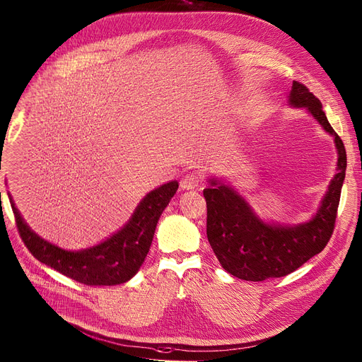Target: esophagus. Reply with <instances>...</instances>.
Wrapping results in <instances>:
<instances>
[{
	"instance_id": "1",
	"label": "esophagus",
	"mask_w": 362,
	"mask_h": 362,
	"mask_svg": "<svg viewBox=\"0 0 362 362\" xmlns=\"http://www.w3.org/2000/svg\"><path fill=\"white\" fill-rule=\"evenodd\" d=\"M180 184L182 189H194L202 185V177L197 173H188L181 178Z\"/></svg>"
}]
</instances>
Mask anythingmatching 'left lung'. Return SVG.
Returning a JSON list of instances; mask_svg holds the SVG:
<instances>
[{
    "instance_id": "obj_1",
    "label": "left lung",
    "mask_w": 362,
    "mask_h": 362,
    "mask_svg": "<svg viewBox=\"0 0 362 362\" xmlns=\"http://www.w3.org/2000/svg\"><path fill=\"white\" fill-rule=\"evenodd\" d=\"M289 105L305 108L334 139L336 174L311 221L293 226L266 223L232 187L216 178L203 189L207 204V240L222 267L235 278L262 282L301 267L329 243L346 171V152L318 100L300 81L292 83Z\"/></svg>"
}]
</instances>
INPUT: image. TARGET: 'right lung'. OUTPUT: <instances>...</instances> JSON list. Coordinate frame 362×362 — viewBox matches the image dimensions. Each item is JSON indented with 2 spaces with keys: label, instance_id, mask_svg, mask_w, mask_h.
Masks as SVG:
<instances>
[{
  "label": "right lung",
  "instance_id": "add662e5",
  "mask_svg": "<svg viewBox=\"0 0 362 362\" xmlns=\"http://www.w3.org/2000/svg\"><path fill=\"white\" fill-rule=\"evenodd\" d=\"M178 189L171 181L151 191L137 206L132 219L112 237L80 251L62 250L35 233L21 218L10 197L16 225L28 250L40 263L70 279L90 286H112L130 281L151 248L162 211Z\"/></svg>",
  "mask_w": 362,
  "mask_h": 362
}]
</instances>
